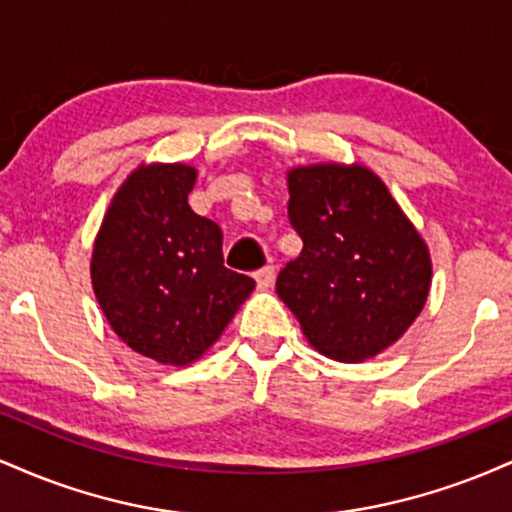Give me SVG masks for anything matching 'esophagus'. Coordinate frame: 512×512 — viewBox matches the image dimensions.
I'll return each mask as SVG.
<instances>
[{"instance_id":"esophagus-1","label":"esophagus","mask_w":512,"mask_h":512,"mask_svg":"<svg viewBox=\"0 0 512 512\" xmlns=\"http://www.w3.org/2000/svg\"><path fill=\"white\" fill-rule=\"evenodd\" d=\"M255 281H257V286H260V289H269V286H272V281H274V267H272V264L257 269Z\"/></svg>"}]
</instances>
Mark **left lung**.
Segmentation results:
<instances>
[{
    "label": "left lung",
    "mask_w": 512,
    "mask_h": 512,
    "mask_svg": "<svg viewBox=\"0 0 512 512\" xmlns=\"http://www.w3.org/2000/svg\"><path fill=\"white\" fill-rule=\"evenodd\" d=\"M289 221L303 250L276 293L320 354L378 356L409 330L431 289V255L385 182L366 166L289 170Z\"/></svg>",
    "instance_id": "left-lung-1"
}]
</instances>
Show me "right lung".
Instances as JSON below:
<instances>
[{"mask_svg":"<svg viewBox=\"0 0 512 512\" xmlns=\"http://www.w3.org/2000/svg\"><path fill=\"white\" fill-rule=\"evenodd\" d=\"M195 180L185 163L139 166L93 243V293L113 332L168 366L197 361L255 289L223 267L221 228L187 204Z\"/></svg>","mask_w":512,"mask_h":512,"instance_id":"right-lung-1","label":"right lung"}]
</instances>
